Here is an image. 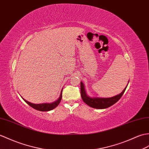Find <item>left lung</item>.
I'll return each instance as SVG.
<instances>
[{
  "label": "left lung",
  "instance_id": "obj_1",
  "mask_svg": "<svg viewBox=\"0 0 149 149\" xmlns=\"http://www.w3.org/2000/svg\"><path fill=\"white\" fill-rule=\"evenodd\" d=\"M129 83V81H128ZM124 89V90L120 93V94L116 95L110 98H101V97H91L87 95L86 91L84 84L83 82H81V98L85 103H86L88 106L92 107L94 109H104L108 107L113 105L116 103L121 98V96L124 94L126 89L127 86Z\"/></svg>",
  "mask_w": 149,
  "mask_h": 149
}]
</instances>
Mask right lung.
<instances>
[{
  "label": "right lung",
  "mask_w": 149,
  "mask_h": 149,
  "mask_svg": "<svg viewBox=\"0 0 149 149\" xmlns=\"http://www.w3.org/2000/svg\"><path fill=\"white\" fill-rule=\"evenodd\" d=\"M22 98L28 105H29L30 107H32L34 109L39 110V111H42V112L49 111V110H51L56 108V107L59 105V103H60L61 98H62V90L61 91L60 97L58 98V99L56 100V101L51 103H39V104H37V103H33L26 101V100L24 99L22 96Z\"/></svg>",
  "instance_id": "right-lung-1"
}]
</instances>
